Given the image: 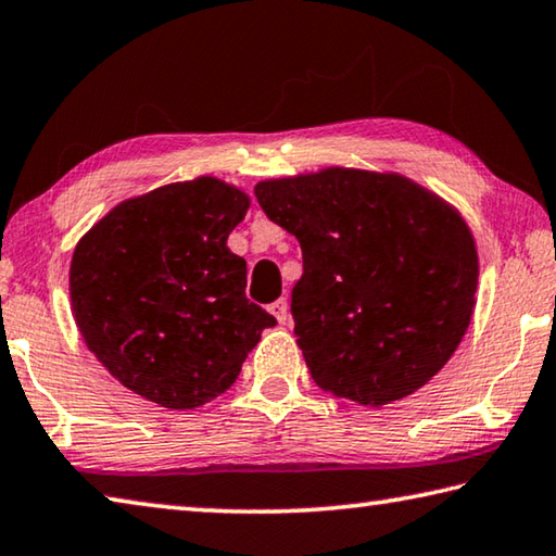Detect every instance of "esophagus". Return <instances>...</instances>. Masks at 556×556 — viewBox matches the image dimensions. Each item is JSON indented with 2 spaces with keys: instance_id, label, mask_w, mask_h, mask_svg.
I'll list each match as a JSON object with an SVG mask.
<instances>
[{
  "instance_id": "esophagus-1",
  "label": "esophagus",
  "mask_w": 556,
  "mask_h": 556,
  "mask_svg": "<svg viewBox=\"0 0 556 556\" xmlns=\"http://www.w3.org/2000/svg\"><path fill=\"white\" fill-rule=\"evenodd\" d=\"M268 313L276 317L278 325H283L286 319H288V300L280 298V300H276V303H270L268 305Z\"/></svg>"
}]
</instances>
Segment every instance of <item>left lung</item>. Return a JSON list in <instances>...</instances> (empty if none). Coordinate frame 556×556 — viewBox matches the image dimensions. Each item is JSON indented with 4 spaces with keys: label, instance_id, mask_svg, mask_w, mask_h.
Wrapping results in <instances>:
<instances>
[{
    "label": "left lung",
    "instance_id": "obj_1",
    "mask_svg": "<svg viewBox=\"0 0 556 556\" xmlns=\"http://www.w3.org/2000/svg\"><path fill=\"white\" fill-rule=\"evenodd\" d=\"M256 198L303 249L295 337L323 391L381 407L442 371L479 286L454 204L401 173L342 165L261 180Z\"/></svg>",
    "mask_w": 556,
    "mask_h": 556
}]
</instances>
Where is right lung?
<instances>
[{
    "instance_id": "obj_1",
    "label": "right lung",
    "mask_w": 556,
    "mask_h": 556,
    "mask_svg": "<svg viewBox=\"0 0 556 556\" xmlns=\"http://www.w3.org/2000/svg\"><path fill=\"white\" fill-rule=\"evenodd\" d=\"M251 198L214 175L116 204L77 241L71 307L85 344L131 393L194 410L237 381L276 325L247 298L227 239Z\"/></svg>"
}]
</instances>
